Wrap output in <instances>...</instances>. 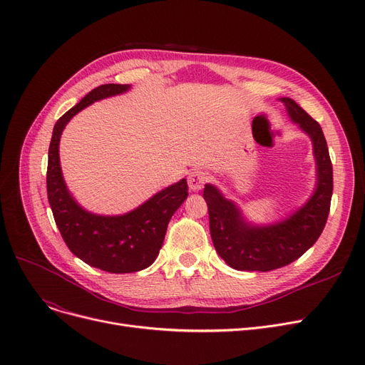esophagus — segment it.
<instances>
[{
	"mask_svg": "<svg viewBox=\"0 0 365 365\" xmlns=\"http://www.w3.org/2000/svg\"><path fill=\"white\" fill-rule=\"evenodd\" d=\"M207 173L202 170H194L189 173V178H187V185L190 190H200L205 182H207Z\"/></svg>",
	"mask_w": 365,
	"mask_h": 365,
	"instance_id": "obj_1",
	"label": "esophagus"
}]
</instances>
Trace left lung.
<instances>
[{
	"mask_svg": "<svg viewBox=\"0 0 365 365\" xmlns=\"http://www.w3.org/2000/svg\"><path fill=\"white\" fill-rule=\"evenodd\" d=\"M287 112L311 136L318 167V186L312 198L290 219L255 227L247 225L240 210L219 190L205 185L210 234L219 256L237 271L267 272L290 264L319 238L327 223L333 194V165L321 125L293 99L282 98Z\"/></svg>",
	"mask_w": 365,
	"mask_h": 365,
	"instance_id": "1",
	"label": "left lung"
}]
</instances>
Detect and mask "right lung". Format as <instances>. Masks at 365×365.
Listing matches in <instances>:
<instances>
[{
  "instance_id": "right-lung-1",
  "label": "right lung",
  "mask_w": 365,
  "mask_h": 365,
  "mask_svg": "<svg viewBox=\"0 0 365 365\" xmlns=\"http://www.w3.org/2000/svg\"><path fill=\"white\" fill-rule=\"evenodd\" d=\"M127 84H103L57 120L48 148L47 197L54 222L69 250L90 266L110 274L145 269L157 259L171 216L187 197L180 180L124 216L105 217L83 210L69 195L59 163L61 134L68 121L90 103L128 90Z\"/></svg>"
}]
</instances>
